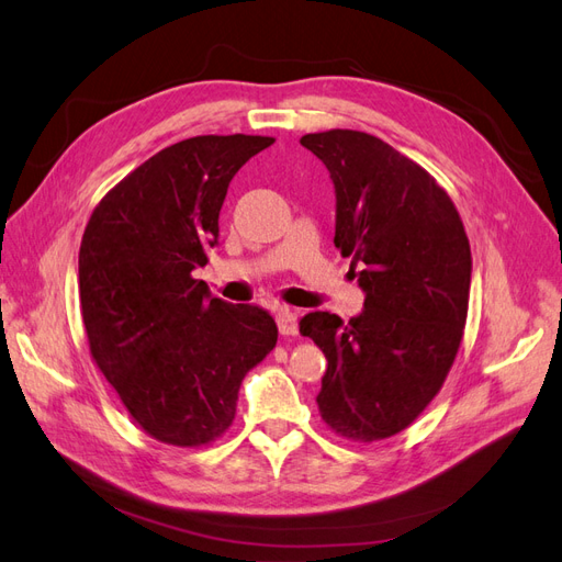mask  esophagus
<instances>
[{"mask_svg":"<svg viewBox=\"0 0 562 562\" xmlns=\"http://www.w3.org/2000/svg\"><path fill=\"white\" fill-rule=\"evenodd\" d=\"M277 326H279V333L285 335V337L297 335V312L281 307L277 312Z\"/></svg>","mask_w":562,"mask_h":562,"instance_id":"34e87169","label":"esophagus"}]
</instances>
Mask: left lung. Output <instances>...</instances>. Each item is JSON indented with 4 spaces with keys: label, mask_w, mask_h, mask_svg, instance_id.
Listing matches in <instances>:
<instances>
[{
    "label": "left lung",
    "mask_w": 562,
    "mask_h": 562,
    "mask_svg": "<svg viewBox=\"0 0 562 562\" xmlns=\"http://www.w3.org/2000/svg\"><path fill=\"white\" fill-rule=\"evenodd\" d=\"M300 145L328 168L335 248L366 293L349 323L330 312L300 321L328 359L316 403L335 434L372 443L443 386L467 323L471 248L443 187L375 135L335 128Z\"/></svg>",
    "instance_id": "obj_1"
}]
</instances>
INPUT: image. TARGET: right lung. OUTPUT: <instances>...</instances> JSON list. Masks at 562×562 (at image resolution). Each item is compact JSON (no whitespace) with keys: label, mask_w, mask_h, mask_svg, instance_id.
I'll list each match as a JSON object with an SVG mask.
<instances>
[{"label":"right lung","mask_w":562,"mask_h":562,"mask_svg":"<svg viewBox=\"0 0 562 562\" xmlns=\"http://www.w3.org/2000/svg\"><path fill=\"white\" fill-rule=\"evenodd\" d=\"M274 143L196 135L157 151L98 203L79 248V300L93 361L131 417L168 446L223 436L250 368L277 347L258 304L213 297L192 271L217 246L236 171Z\"/></svg>","instance_id":"right-lung-1"}]
</instances>
